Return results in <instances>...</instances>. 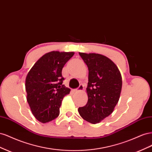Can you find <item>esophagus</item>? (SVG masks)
Returning <instances> with one entry per match:
<instances>
[{
    "instance_id": "obj_1",
    "label": "esophagus",
    "mask_w": 152,
    "mask_h": 152,
    "mask_svg": "<svg viewBox=\"0 0 152 152\" xmlns=\"http://www.w3.org/2000/svg\"><path fill=\"white\" fill-rule=\"evenodd\" d=\"M84 86L82 85V84H80V85L79 86V87H78V88L76 89V91H78V92H79V91H82L84 90Z\"/></svg>"
}]
</instances>
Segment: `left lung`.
I'll list each match as a JSON object with an SVG mask.
<instances>
[{
  "mask_svg": "<svg viewBox=\"0 0 152 152\" xmlns=\"http://www.w3.org/2000/svg\"><path fill=\"white\" fill-rule=\"evenodd\" d=\"M89 70L86 88L88 101L78 111L85 121L99 123L109 116L117 104L122 81L118 68L111 59L96 53H79Z\"/></svg>",
  "mask_w": 152,
  "mask_h": 152,
  "instance_id": "obj_1",
  "label": "left lung"
}]
</instances>
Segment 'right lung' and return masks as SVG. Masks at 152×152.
<instances>
[{
  "mask_svg": "<svg viewBox=\"0 0 152 152\" xmlns=\"http://www.w3.org/2000/svg\"><path fill=\"white\" fill-rule=\"evenodd\" d=\"M73 52L52 51L44 54L26 75V99L37 120L42 123L58 117L64 96L70 89L63 85L62 69Z\"/></svg>",
  "mask_w": 152,
  "mask_h": 152,
  "instance_id": "obj_1",
  "label": "right lung"
}]
</instances>
